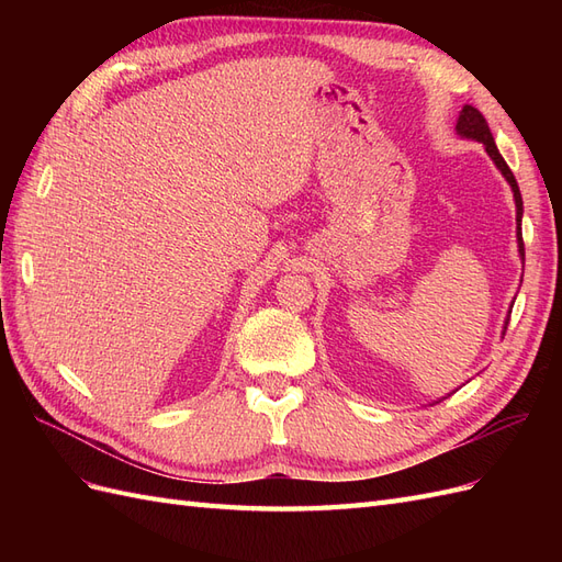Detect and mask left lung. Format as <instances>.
<instances>
[{"instance_id": "8db88e82", "label": "left lung", "mask_w": 562, "mask_h": 562, "mask_svg": "<svg viewBox=\"0 0 562 562\" xmlns=\"http://www.w3.org/2000/svg\"><path fill=\"white\" fill-rule=\"evenodd\" d=\"M457 131L459 135H464V138H473L485 145L487 155L492 157V161L497 164V168L502 171V176L508 180V184H512L514 190V199H516V223H518V250H520V258L525 260V246H522V232H520V220H522V196H520V190H518V182H516V176L512 173V168H508V164L504 161V157L499 155V149L495 145V138H492L490 133V126L485 122V116L471 108V105H464L462 114H459V122H457ZM508 326V323H506Z\"/></svg>"}]
</instances>
